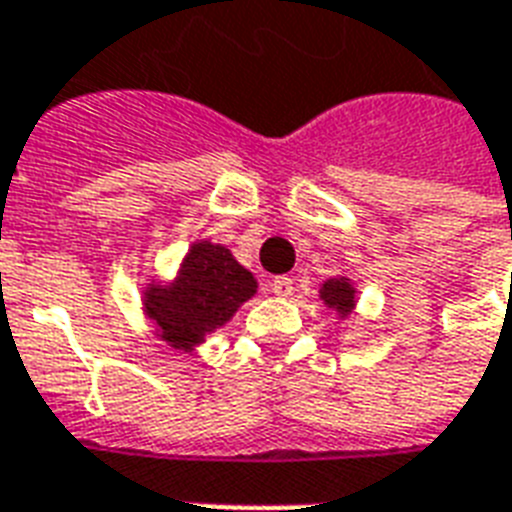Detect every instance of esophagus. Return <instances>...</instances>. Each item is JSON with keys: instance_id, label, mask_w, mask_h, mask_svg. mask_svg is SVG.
<instances>
[{"instance_id": "obj_1", "label": "esophagus", "mask_w": 512, "mask_h": 512, "mask_svg": "<svg viewBox=\"0 0 512 512\" xmlns=\"http://www.w3.org/2000/svg\"><path fill=\"white\" fill-rule=\"evenodd\" d=\"M268 289H271L273 295L289 297L295 292V281L289 279V276H273V279L268 281Z\"/></svg>"}]
</instances>
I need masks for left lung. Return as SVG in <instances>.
Returning <instances> with one entry per match:
<instances>
[{
  "instance_id": "obj_1",
  "label": "left lung",
  "mask_w": 512,
  "mask_h": 512,
  "mask_svg": "<svg viewBox=\"0 0 512 512\" xmlns=\"http://www.w3.org/2000/svg\"><path fill=\"white\" fill-rule=\"evenodd\" d=\"M321 300L329 305V308H337L340 316H348L356 305V289L350 284V279L340 276V279H329L324 281L321 287Z\"/></svg>"
}]
</instances>
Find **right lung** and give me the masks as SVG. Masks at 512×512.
<instances>
[{
  "label": "right lung",
  "mask_w": 512,
  "mask_h": 512,
  "mask_svg": "<svg viewBox=\"0 0 512 512\" xmlns=\"http://www.w3.org/2000/svg\"><path fill=\"white\" fill-rule=\"evenodd\" d=\"M257 292L255 276L220 244L196 241L170 287L148 284L143 308L172 348L191 350Z\"/></svg>",
  "instance_id": "obj_1"
}]
</instances>
